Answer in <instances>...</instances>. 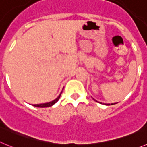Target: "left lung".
<instances>
[{"instance_id": "1", "label": "left lung", "mask_w": 147, "mask_h": 147, "mask_svg": "<svg viewBox=\"0 0 147 147\" xmlns=\"http://www.w3.org/2000/svg\"><path fill=\"white\" fill-rule=\"evenodd\" d=\"M93 100H95V101H96V102H98V101H97L96 100H95L94 98H93ZM98 103H100V102H98ZM100 104H102V103H100ZM117 104V103H115V104H112H112ZM105 105H110V104H105Z\"/></svg>"}]
</instances>
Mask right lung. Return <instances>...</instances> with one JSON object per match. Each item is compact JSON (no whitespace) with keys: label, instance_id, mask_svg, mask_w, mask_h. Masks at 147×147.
<instances>
[{"label":"right lung","instance_id":"obj_1","mask_svg":"<svg viewBox=\"0 0 147 147\" xmlns=\"http://www.w3.org/2000/svg\"><path fill=\"white\" fill-rule=\"evenodd\" d=\"M61 93H62V92H61V94H60V95H58V98H55V100H52V101L48 102V103H45V104H33V106H34V107H42V108H43V107H52V105H54V104H55L56 102H57L58 100H59V99H60V97H61Z\"/></svg>","mask_w":147,"mask_h":147}]
</instances>
